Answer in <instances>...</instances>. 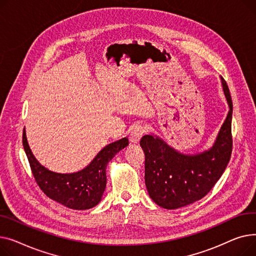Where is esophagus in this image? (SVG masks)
<instances>
[{"mask_svg": "<svg viewBox=\"0 0 256 256\" xmlns=\"http://www.w3.org/2000/svg\"><path fill=\"white\" fill-rule=\"evenodd\" d=\"M146 132V128L144 125H136L130 133V142L133 144L140 142L142 135Z\"/></svg>", "mask_w": 256, "mask_h": 256, "instance_id": "1", "label": "esophagus"}]
</instances>
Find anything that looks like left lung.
I'll list each match as a JSON object with an SVG mask.
<instances>
[{
    "label": "left lung",
    "mask_w": 256,
    "mask_h": 256,
    "mask_svg": "<svg viewBox=\"0 0 256 256\" xmlns=\"http://www.w3.org/2000/svg\"><path fill=\"white\" fill-rule=\"evenodd\" d=\"M230 112L214 146L200 154L184 155L162 140L144 135L140 146L144 152V182L151 198L168 210L200 200L211 191L226 168L232 151V101L230 88L221 78Z\"/></svg>",
    "instance_id": "8db88e82"
}]
</instances>
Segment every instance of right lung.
Masks as SVG:
<instances>
[{"instance_id": "obj_1", "label": "right lung", "mask_w": 256, "mask_h": 256, "mask_svg": "<svg viewBox=\"0 0 256 256\" xmlns=\"http://www.w3.org/2000/svg\"><path fill=\"white\" fill-rule=\"evenodd\" d=\"M22 144L35 181L43 193L69 208L86 210L101 200L106 187V165L116 153L128 146V138L108 144L86 168L74 174H56L42 166L31 152L24 129Z\"/></svg>"}]
</instances>
